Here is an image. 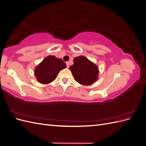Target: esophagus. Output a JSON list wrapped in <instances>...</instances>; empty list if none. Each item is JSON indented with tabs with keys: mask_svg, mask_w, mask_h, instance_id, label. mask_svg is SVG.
<instances>
[{
	"mask_svg": "<svg viewBox=\"0 0 146 146\" xmlns=\"http://www.w3.org/2000/svg\"><path fill=\"white\" fill-rule=\"evenodd\" d=\"M66 66H67V68H69V62H66Z\"/></svg>",
	"mask_w": 146,
	"mask_h": 146,
	"instance_id": "esophagus-1",
	"label": "esophagus"
}]
</instances>
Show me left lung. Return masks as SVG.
Instances as JSON below:
<instances>
[{
  "mask_svg": "<svg viewBox=\"0 0 146 146\" xmlns=\"http://www.w3.org/2000/svg\"><path fill=\"white\" fill-rule=\"evenodd\" d=\"M74 64L69 69L77 82L82 85H91L98 80L99 68L85 56L80 55L74 58Z\"/></svg>",
  "mask_w": 146,
  "mask_h": 146,
  "instance_id": "left-lung-1",
  "label": "left lung"
}]
</instances>
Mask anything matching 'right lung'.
I'll use <instances>...</instances> for the list:
<instances>
[{"instance_id":"1","label":"right lung","mask_w":146,"mask_h":146,"mask_svg":"<svg viewBox=\"0 0 146 146\" xmlns=\"http://www.w3.org/2000/svg\"><path fill=\"white\" fill-rule=\"evenodd\" d=\"M66 68V63L61 58L48 55L36 66L34 74L38 82L46 85L55 80L60 70Z\"/></svg>"}]
</instances>
